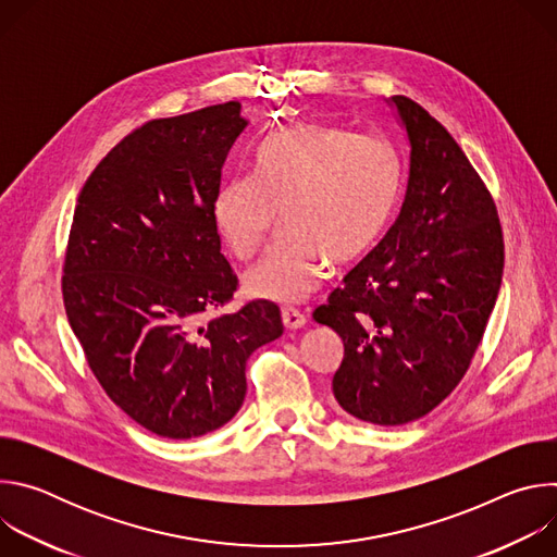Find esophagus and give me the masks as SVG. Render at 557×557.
Listing matches in <instances>:
<instances>
[{
    "label": "esophagus",
    "instance_id": "esophagus-1",
    "mask_svg": "<svg viewBox=\"0 0 557 557\" xmlns=\"http://www.w3.org/2000/svg\"><path fill=\"white\" fill-rule=\"evenodd\" d=\"M282 322H284V326L288 331H297V329H301L306 324V314L301 310H297V308H284L282 310Z\"/></svg>",
    "mask_w": 557,
    "mask_h": 557
}]
</instances>
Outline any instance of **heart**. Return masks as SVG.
Listing matches in <instances>:
<instances>
[{
    "label": "heart",
    "instance_id": "b5f03b06",
    "mask_svg": "<svg viewBox=\"0 0 557 557\" xmlns=\"http://www.w3.org/2000/svg\"><path fill=\"white\" fill-rule=\"evenodd\" d=\"M256 172L220 187L213 218L226 249L249 260L282 209V237L245 275L249 295L277 304H297L320 286L326 258H363L401 194L396 147L339 127H277L258 147Z\"/></svg>",
    "mask_w": 557,
    "mask_h": 557
}]
</instances>
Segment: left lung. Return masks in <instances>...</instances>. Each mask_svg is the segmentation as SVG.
I'll return each mask as SVG.
<instances>
[{
  "instance_id": "8db88e82",
  "label": "left lung",
  "mask_w": 557,
  "mask_h": 557,
  "mask_svg": "<svg viewBox=\"0 0 557 557\" xmlns=\"http://www.w3.org/2000/svg\"><path fill=\"white\" fill-rule=\"evenodd\" d=\"M392 106L410 140V178L383 240L317 306L344 342L337 404L359 421L404 425L465 376L503 282L496 202L451 134L408 97Z\"/></svg>"
}]
</instances>
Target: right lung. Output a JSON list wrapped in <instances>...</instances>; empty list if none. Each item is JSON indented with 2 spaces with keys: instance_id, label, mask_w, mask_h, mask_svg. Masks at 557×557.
Masks as SVG:
<instances>
[{
  "instance_id": "1",
  "label": "right lung",
  "mask_w": 557,
  "mask_h": 557,
  "mask_svg": "<svg viewBox=\"0 0 557 557\" xmlns=\"http://www.w3.org/2000/svg\"><path fill=\"white\" fill-rule=\"evenodd\" d=\"M237 101L127 134L76 198L63 306L110 399L163 438L222 428L247 394V359L284 333L256 299L207 317L237 290L213 218L226 156L247 121Z\"/></svg>"
}]
</instances>
